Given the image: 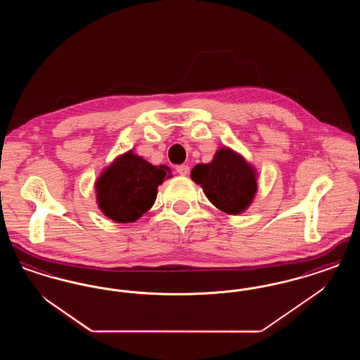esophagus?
I'll return each instance as SVG.
<instances>
[{"label": "esophagus", "mask_w": 360, "mask_h": 360, "mask_svg": "<svg viewBox=\"0 0 360 360\" xmlns=\"http://www.w3.org/2000/svg\"><path fill=\"white\" fill-rule=\"evenodd\" d=\"M188 172H190V169H188V166H186V165L176 166V172H178L179 175H188Z\"/></svg>", "instance_id": "1"}]
</instances>
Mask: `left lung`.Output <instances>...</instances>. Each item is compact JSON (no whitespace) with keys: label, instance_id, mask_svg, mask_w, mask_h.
I'll use <instances>...</instances> for the list:
<instances>
[{"label":"left lung","instance_id":"obj_1","mask_svg":"<svg viewBox=\"0 0 360 360\" xmlns=\"http://www.w3.org/2000/svg\"><path fill=\"white\" fill-rule=\"evenodd\" d=\"M190 176L213 205L232 216L245 212L257 191V169L229 147L219 148L212 162L194 166Z\"/></svg>","mask_w":360,"mask_h":360}]
</instances>
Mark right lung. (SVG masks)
I'll list each match as a JSON object with an SVG mask.
<instances>
[{
	"label": "right lung",
	"instance_id": "1",
	"mask_svg": "<svg viewBox=\"0 0 360 360\" xmlns=\"http://www.w3.org/2000/svg\"><path fill=\"white\" fill-rule=\"evenodd\" d=\"M170 172V167L153 166L129 150L119 155L97 178V205L115 223H134L153 207L158 186L172 176Z\"/></svg>",
	"mask_w": 360,
	"mask_h": 360
}]
</instances>
